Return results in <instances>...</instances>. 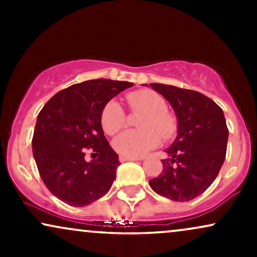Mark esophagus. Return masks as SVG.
<instances>
[{
    "label": "esophagus",
    "mask_w": 257,
    "mask_h": 257,
    "mask_svg": "<svg viewBox=\"0 0 257 257\" xmlns=\"http://www.w3.org/2000/svg\"><path fill=\"white\" fill-rule=\"evenodd\" d=\"M126 161H139V158L126 157V156H123V155L119 156V162H126Z\"/></svg>",
    "instance_id": "34e87169"
}]
</instances>
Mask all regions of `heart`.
Here are the masks:
<instances>
[{"label": "heart", "instance_id": "1", "mask_svg": "<svg viewBox=\"0 0 257 257\" xmlns=\"http://www.w3.org/2000/svg\"><path fill=\"white\" fill-rule=\"evenodd\" d=\"M126 101L133 111L144 112L139 120L141 131H126L117 137L113 147L126 157H141L157 147L162 138L169 139L175 133V119L166 111V101L153 90L133 91L126 96ZM125 125V113L116 100H111L101 112V126L108 135L118 133Z\"/></svg>", "mask_w": 257, "mask_h": 257}]
</instances>
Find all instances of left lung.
Listing matches in <instances>:
<instances>
[{
    "label": "left lung",
    "instance_id": "obj_1",
    "mask_svg": "<svg viewBox=\"0 0 257 257\" xmlns=\"http://www.w3.org/2000/svg\"><path fill=\"white\" fill-rule=\"evenodd\" d=\"M172 105L178 135L166 150L163 172L149 181L159 196L188 202L202 194L216 179L226 158L228 129L223 111L198 91L150 83Z\"/></svg>",
    "mask_w": 257,
    "mask_h": 257
}]
</instances>
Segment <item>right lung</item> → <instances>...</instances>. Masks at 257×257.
<instances>
[{
  "label": "right lung",
  "instance_id": "obj_1",
  "mask_svg": "<svg viewBox=\"0 0 257 257\" xmlns=\"http://www.w3.org/2000/svg\"><path fill=\"white\" fill-rule=\"evenodd\" d=\"M131 82L91 79L60 90L37 116L32 153L41 179L57 198L85 206L110 190L119 166L101 126V112ZM85 148L98 158L84 159Z\"/></svg>",
  "mask_w": 257,
  "mask_h": 257
}]
</instances>
